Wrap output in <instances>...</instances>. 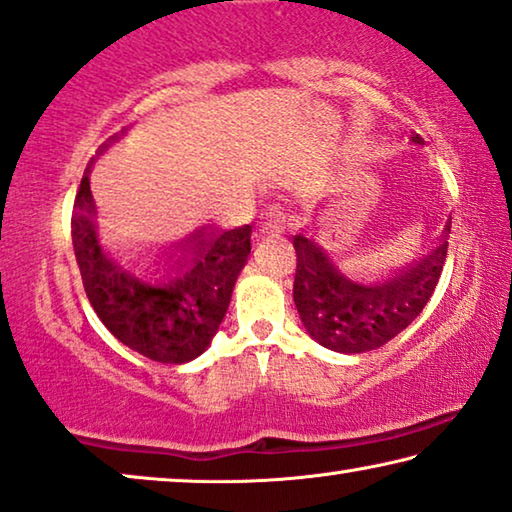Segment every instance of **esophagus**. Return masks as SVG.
<instances>
[{
    "label": "esophagus",
    "instance_id": "1",
    "mask_svg": "<svg viewBox=\"0 0 512 512\" xmlns=\"http://www.w3.org/2000/svg\"><path fill=\"white\" fill-rule=\"evenodd\" d=\"M264 229L266 232H285V213L280 206H271L269 211L264 213Z\"/></svg>",
    "mask_w": 512,
    "mask_h": 512
}]
</instances>
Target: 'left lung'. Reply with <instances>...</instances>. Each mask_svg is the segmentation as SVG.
<instances>
[{
    "label": "left lung",
    "instance_id": "left-lung-1",
    "mask_svg": "<svg viewBox=\"0 0 512 512\" xmlns=\"http://www.w3.org/2000/svg\"><path fill=\"white\" fill-rule=\"evenodd\" d=\"M420 143V134L410 136ZM452 220L397 266H378L318 234L294 236V304L315 341L336 352L376 350L406 329L434 294Z\"/></svg>",
    "mask_w": 512,
    "mask_h": 512
}]
</instances>
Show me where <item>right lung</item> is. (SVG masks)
<instances>
[{
  "mask_svg": "<svg viewBox=\"0 0 512 512\" xmlns=\"http://www.w3.org/2000/svg\"><path fill=\"white\" fill-rule=\"evenodd\" d=\"M253 227L215 234L199 229L181 259L157 280L134 278L104 255L95 234V201L83 176L71 241L83 287L106 329L139 355L162 364L199 357L225 318L236 278L250 255Z\"/></svg>",
  "mask_w": 512,
  "mask_h": 512,
  "instance_id": "right-lung-1",
  "label": "right lung"
}]
</instances>
